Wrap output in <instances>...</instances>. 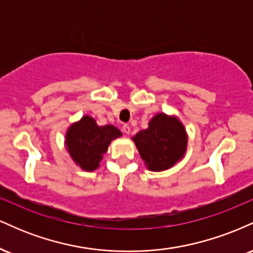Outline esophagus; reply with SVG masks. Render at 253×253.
<instances>
[{"mask_svg": "<svg viewBox=\"0 0 253 253\" xmlns=\"http://www.w3.org/2000/svg\"><path fill=\"white\" fill-rule=\"evenodd\" d=\"M123 132L126 133V134H128V133L130 132V127L128 126V125H123Z\"/></svg>", "mask_w": 253, "mask_h": 253, "instance_id": "obj_1", "label": "esophagus"}]
</instances>
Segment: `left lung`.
Wrapping results in <instances>:
<instances>
[{
	"instance_id": "1",
	"label": "left lung",
	"mask_w": 253,
	"mask_h": 253,
	"mask_svg": "<svg viewBox=\"0 0 253 253\" xmlns=\"http://www.w3.org/2000/svg\"><path fill=\"white\" fill-rule=\"evenodd\" d=\"M147 169L163 171L173 167L187 150V133L183 125L173 117L157 114L149 128L133 136Z\"/></svg>"
}]
</instances>
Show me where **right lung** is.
I'll return each instance as SVG.
<instances>
[{
	"label": "right lung",
	"instance_id": "obj_1",
	"mask_svg": "<svg viewBox=\"0 0 253 253\" xmlns=\"http://www.w3.org/2000/svg\"><path fill=\"white\" fill-rule=\"evenodd\" d=\"M119 136L121 132L117 127L98 126L94 119L85 115L68 129L65 145L75 163L83 170L92 171L98 168L110 141Z\"/></svg>",
	"mask_w": 253,
	"mask_h": 253
}]
</instances>
